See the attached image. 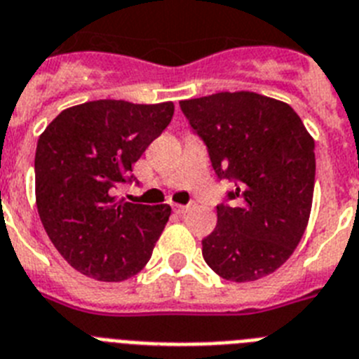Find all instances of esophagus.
Masks as SVG:
<instances>
[{
  "label": "esophagus",
  "mask_w": 359,
  "mask_h": 359,
  "mask_svg": "<svg viewBox=\"0 0 359 359\" xmlns=\"http://www.w3.org/2000/svg\"><path fill=\"white\" fill-rule=\"evenodd\" d=\"M189 210V205H180V204H173V211H175V213H186V211Z\"/></svg>",
  "instance_id": "obj_1"
}]
</instances>
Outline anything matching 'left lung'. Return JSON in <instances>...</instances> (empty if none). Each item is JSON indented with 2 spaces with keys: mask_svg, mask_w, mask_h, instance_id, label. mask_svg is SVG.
<instances>
[{
  "mask_svg": "<svg viewBox=\"0 0 359 359\" xmlns=\"http://www.w3.org/2000/svg\"><path fill=\"white\" fill-rule=\"evenodd\" d=\"M208 146L218 179L235 180L231 204L202 240L205 264L231 282H255L285 264L313 205L314 139L287 102L255 92L180 101Z\"/></svg>",
  "mask_w": 359,
  "mask_h": 359,
  "instance_id": "obj_1",
  "label": "left lung"
}]
</instances>
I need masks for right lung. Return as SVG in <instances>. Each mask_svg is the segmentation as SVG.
Instances as JSON below:
<instances>
[{"label": "right lung", "instance_id": "add662e5", "mask_svg": "<svg viewBox=\"0 0 359 359\" xmlns=\"http://www.w3.org/2000/svg\"><path fill=\"white\" fill-rule=\"evenodd\" d=\"M173 102L101 99L67 108L39 135L36 204L46 235L74 269L101 282L135 276L171 215L168 204L115 201L132 164L173 117Z\"/></svg>", "mask_w": 359, "mask_h": 359}]
</instances>
